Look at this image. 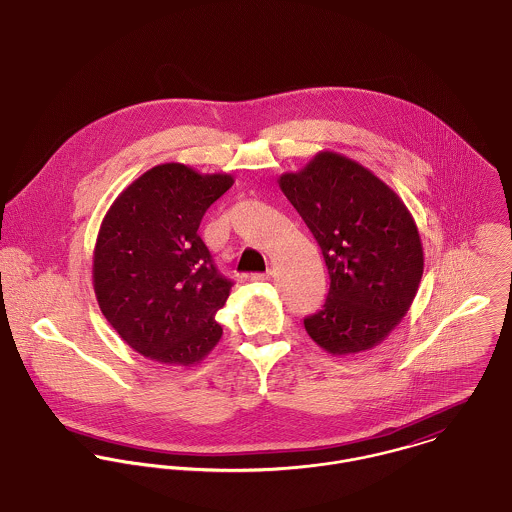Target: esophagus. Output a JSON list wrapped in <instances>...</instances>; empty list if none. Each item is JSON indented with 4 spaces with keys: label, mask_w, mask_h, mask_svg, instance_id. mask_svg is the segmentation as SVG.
Returning <instances> with one entry per match:
<instances>
[{
    "label": "esophagus",
    "mask_w": 512,
    "mask_h": 512,
    "mask_svg": "<svg viewBox=\"0 0 512 512\" xmlns=\"http://www.w3.org/2000/svg\"><path fill=\"white\" fill-rule=\"evenodd\" d=\"M271 276H273L271 271H267V273H255V275H251V280H255V282H263V280H271Z\"/></svg>",
    "instance_id": "1"
}]
</instances>
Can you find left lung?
<instances>
[{"mask_svg":"<svg viewBox=\"0 0 512 512\" xmlns=\"http://www.w3.org/2000/svg\"><path fill=\"white\" fill-rule=\"evenodd\" d=\"M298 210L329 273L323 308L304 319L331 354L382 343L411 308L423 276V245L403 200L372 171L335 152L278 179Z\"/></svg>","mask_w":512,"mask_h":512,"instance_id":"1","label":"left lung"}]
</instances>
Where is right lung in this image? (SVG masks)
<instances>
[{"mask_svg":"<svg viewBox=\"0 0 512 512\" xmlns=\"http://www.w3.org/2000/svg\"><path fill=\"white\" fill-rule=\"evenodd\" d=\"M232 175L163 163L128 185L103 218L93 251L99 308L122 341L161 364L191 366L222 337L214 319L232 280L198 236Z\"/></svg>","mask_w":512,"mask_h":512,"instance_id":"right-lung-1","label":"right lung"}]
</instances>
